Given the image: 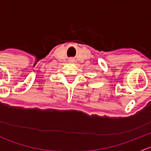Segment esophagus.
<instances>
[{
  "label": "esophagus",
  "instance_id": "esophagus-1",
  "mask_svg": "<svg viewBox=\"0 0 151 151\" xmlns=\"http://www.w3.org/2000/svg\"><path fill=\"white\" fill-rule=\"evenodd\" d=\"M70 61H73V60H74V59H70Z\"/></svg>",
  "mask_w": 151,
  "mask_h": 151
}]
</instances>
